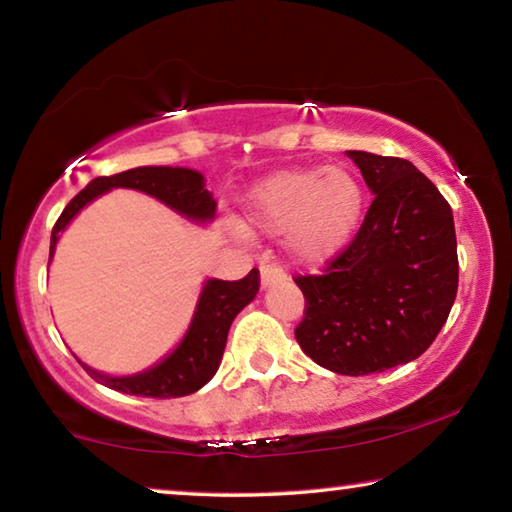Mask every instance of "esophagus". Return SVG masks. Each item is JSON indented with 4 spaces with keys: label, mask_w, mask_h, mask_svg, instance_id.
I'll return each instance as SVG.
<instances>
[{
    "label": "esophagus",
    "mask_w": 512,
    "mask_h": 512,
    "mask_svg": "<svg viewBox=\"0 0 512 512\" xmlns=\"http://www.w3.org/2000/svg\"><path fill=\"white\" fill-rule=\"evenodd\" d=\"M259 277H262V287H271L275 282L287 280V273H284V268L280 264L262 262V266H259Z\"/></svg>",
    "instance_id": "34e87169"
}]
</instances>
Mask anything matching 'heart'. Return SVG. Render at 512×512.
<instances>
[{"mask_svg":"<svg viewBox=\"0 0 512 512\" xmlns=\"http://www.w3.org/2000/svg\"><path fill=\"white\" fill-rule=\"evenodd\" d=\"M366 192L348 167L284 169L250 189L244 212L257 230L280 235L291 255L323 264L350 244L357 232Z\"/></svg>","mask_w":512,"mask_h":512,"instance_id":"heart-1","label":"heart"}]
</instances>
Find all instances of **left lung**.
Wrapping results in <instances>:
<instances>
[{"instance_id": "left-lung-1", "label": "left lung", "mask_w": 512, "mask_h": 512, "mask_svg": "<svg viewBox=\"0 0 512 512\" xmlns=\"http://www.w3.org/2000/svg\"><path fill=\"white\" fill-rule=\"evenodd\" d=\"M375 198L323 273L296 275L302 352L361 377L418 359L452 311L458 255L452 207L409 160L348 151Z\"/></svg>"}]
</instances>
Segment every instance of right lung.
Listing matches in <instances>:
<instances>
[{
	"mask_svg": "<svg viewBox=\"0 0 512 512\" xmlns=\"http://www.w3.org/2000/svg\"><path fill=\"white\" fill-rule=\"evenodd\" d=\"M112 187H131L151 194L158 201L167 203L173 210L196 221H210L216 212V201L203 187V176L198 171L183 167H137L115 173V176L94 178L67 203L63 214L51 230L49 259L54 255L58 232L79 214L94 198ZM259 291V271L253 268L246 277L235 282L210 280L205 284L198 300L192 327L185 334L183 343L173 350L158 366L133 377H106L79 361L90 377L106 384L112 391L137 395V397H183L198 391L219 370V363L228 341L232 320L244 309Z\"/></svg>",
	"mask_w": 512,
	"mask_h": 512,
	"instance_id": "obj_1",
	"label": "right lung"
}]
</instances>
